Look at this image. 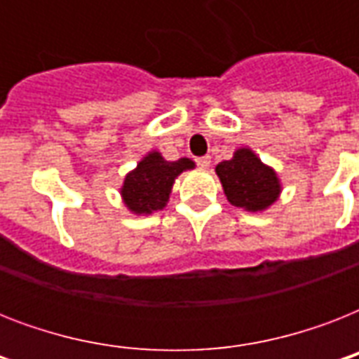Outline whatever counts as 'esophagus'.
Here are the masks:
<instances>
[{"label":"esophagus","mask_w":359,"mask_h":359,"mask_svg":"<svg viewBox=\"0 0 359 359\" xmlns=\"http://www.w3.org/2000/svg\"><path fill=\"white\" fill-rule=\"evenodd\" d=\"M196 162H197V165H199V168H201V169L210 168V158H208V156H199V158H196Z\"/></svg>","instance_id":"esophagus-1"}]
</instances>
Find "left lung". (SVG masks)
<instances>
[{"instance_id":"8db88e82","label":"left lung","mask_w":359,"mask_h":359,"mask_svg":"<svg viewBox=\"0 0 359 359\" xmlns=\"http://www.w3.org/2000/svg\"><path fill=\"white\" fill-rule=\"evenodd\" d=\"M216 173L231 205L250 212L268 208L281 191L276 171L250 149H238L231 160L218 163Z\"/></svg>"}]
</instances>
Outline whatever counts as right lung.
Returning a JSON list of instances; mask_svg holds the SVG:
<instances>
[{
	"instance_id": "add662e5",
	"label": "right lung",
	"mask_w": 359,
	"mask_h": 359,
	"mask_svg": "<svg viewBox=\"0 0 359 359\" xmlns=\"http://www.w3.org/2000/svg\"><path fill=\"white\" fill-rule=\"evenodd\" d=\"M194 168L190 158L168 162L160 152H149L134 171H130L121 188L124 205L134 214H151L165 207L175 179Z\"/></svg>"
}]
</instances>
